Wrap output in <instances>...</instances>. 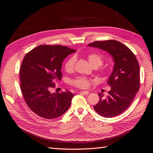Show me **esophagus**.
Here are the masks:
<instances>
[{"label":"esophagus","instance_id":"34e87169","mask_svg":"<svg viewBox=\"0 0 153 153\" xmlns=\"http://www.w3.org/2000/svg\"><path fill=\"white\" fill-rule=\"evenodd\" d=\"M80 93L84 94V95H87L89 94V91H81Z\"/></svg>","mask_w":153,"mask_h":153}]
</instances>
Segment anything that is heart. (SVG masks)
Wrapping results in <instances>:
<instances>
[{
	"mask_svg": "<svg viewBox=\"0 0 153 153\" xmlns=\"http://www.w3.org/2000/svg\"><path fill=\"white\" fill-rule=\"evenodd\" d=\"M87 59L90 64L93 68H98L102 65L103 63V59L100 55L94 53H91L87 55ZM76 61L75 57H70L68 58L64 64V68L66 71H71ZM89 80L85 77L78 76L71 80V84L80 89H85L89 85Z\"/></svg>",
	"mask_w": 153,
	"mask_h": 153,
	"instance_id": "heart-1",
	"label": "heart"
}]
</instances>
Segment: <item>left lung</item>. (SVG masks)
Listing matches in <instances>:
<instances>
[{"instance_id": "1", "label": "left lung", "mask_w": 153, "mask_h": 153, "mask_svg": "<svg viewBox=\"0 0 153 153\" xmlns=\"http://www.w3.org/2000/svg\"><path fill=\"white\" fill-rule=\"evenodd\" d=\"M88 45L106 51L114 59V69L108 80L111 89L106 98L98 94L99 102L94 109L101 116H117L129 107L139 89V64L131 50L116 40L98 41Z\"/></svg>"}]
</instances>
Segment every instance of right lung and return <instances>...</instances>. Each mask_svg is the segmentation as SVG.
<instances>
[{
  "label": "right lung",
  "mask_w": 153,
  "mask_h": 153,
  "mask_svg": "<svg viewBox=\"0 0 153 153\" xmlns=\"http://www.w3.org/2000/svg\"><path fill=\"white\" fill-rule=\"evenodd\" d=\"M75 50L62 45H43L24 57L20 69V88L29 108L39 116L52 119L65 113L71 105L73 94L52 93L55 82L62 78V64Z\"/></svg>",
  "instance_id": "obj_1"
}]
</instances>
